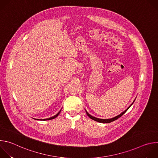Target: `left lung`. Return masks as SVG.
I'll return each mask as SVG.
<instances>
[{
    "instance_id": "obj_1",
    "label": "left lung",
    "mask_w": 158,
    "mask_h": 158,
    "mask_svg": "<svg viewBox=\"0 0 158 158\" xmlns=\"http://www.w3.org/2000/svg\"><path fill=\"white\" fill-rule=\"evenodd\" d=\"M133 102H132V104H133ZM131 104V105H132ZM131 105L126 109V110H125L123 112H122L121 114H120L119 115H118V116H116V117H114V118H111V119H99V118H95V117H93V116H92L91 115H90L88 112H87V111H85L86 112V114H87V116L91 118V119H93V120H94V121H97V122H99V123H111V122H112V121H115V120H116V119H118V118H119L120 117H121L125 112L128 110V109L131 106Z\"/></svg>"
}]
</instances>
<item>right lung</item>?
<instances>
[{"instance_id": "right-lung-1", "label": "right lung", "mask_w": 158, "mask_h": 158, "mask_svg": "<svg viewBox=\"0 0 158 158\" xmlns=\"http://www.w3.org/2000/svg\"><path fill=\"white\" fill-rule=\"evenodd\" d=\"M60 110L58 112V113L56 114V115H55L54 116H53V117H51V118H48V119H42V120H44V121H47V120H51V119H54V118H56V117H57V116L59 114V113L60 112ZM37 120H39V119H37Z\"/></svg>"}]
</instances>
